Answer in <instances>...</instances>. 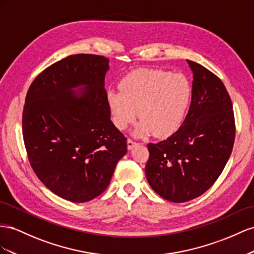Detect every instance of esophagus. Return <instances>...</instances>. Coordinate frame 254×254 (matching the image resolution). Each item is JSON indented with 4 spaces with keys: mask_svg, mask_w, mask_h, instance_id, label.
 I'll use <instances>...</instances> for the list:
<instances>
[{
    "mask_svg": "<svg viewBox=\"0 0 254 254\" xmlns=\"http://www.w3.org/2000/svg\"><path fill=\"white\" fill-rule=\"evenodd\" d=\"M138 142H136V141H133L132 139H127V149L128 150H132L133 148H135L136 146H138Z\"/></svg>",
    "mask_w": 254,
    "mask_h": 254,
    "instance_id": "1",
    "label": "esophagus"
}]
</instances>
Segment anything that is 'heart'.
<instances>
[{
	"mask_svg": "<svg viewBox=\"0 0 254 254\" xmlns=\"http://www.w3.org/2000/svg\"><path fill=\"white\" fill-rule=\"evenodd\" d=\"M120 90L107 92V105L114 125L125 129L139 110L141 119L134 128L136 136L155 133L167 137L176 133L185 119L191 87L180 73L157 69H138L121 79Z\"/></svg>",
	"mask_w": 254,
	"mask_h": 254,
	"instance_id": "heart-1",
	"label": "heart"
}]
</instances>
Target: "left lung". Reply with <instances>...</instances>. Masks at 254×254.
<instances>
[{"instance_id":"left-lung-1","label":"left lung","mask_w":254,"mask_h":254,"mask_svg":"<svg viewBox=\"0 0 254 254\" xmlns=\"http://www.w3.org/2000/svg\"><path fill=\"white\" fill-rule=\"evenodd\" d=\"M192 71L190 111L166 140L149 143L148 183L162 198L182 203L199 197L218 179L233 149V105L221 79L187 61Z\"/></svg>"}]
</instances>
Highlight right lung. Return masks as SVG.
<instances>
[{
    "label": "right lung",
    "instance_id": "obj_1",
    "mask_svg": "<svg viewBox=\"0 0 254 254\" xmlns=\"http://www.w3.org/2000/svg\"><path fill=\"white\" fill-rule=\"evenodd\" d=\"M108 63L70 55L43 70L25 98L22 131L32 168L51 191L75 203L106 190L127 151L107 105Z\"/></svg>",
    "mask_w": 254,
    "mask_h": 254
}]
</instances>
